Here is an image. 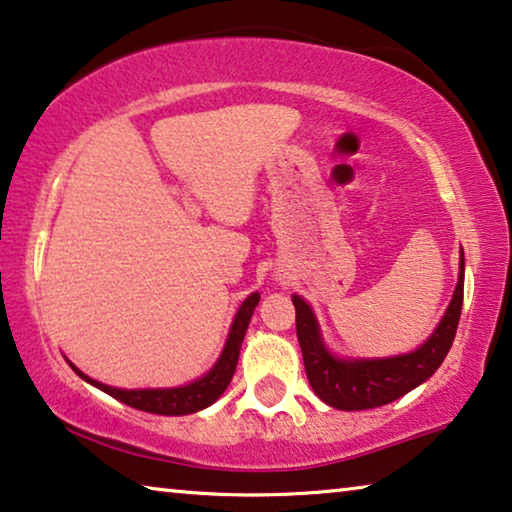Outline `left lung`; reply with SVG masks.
Returning <instances> with one entry per match:
<instances>
[{
	"label": "left lung",
	"mask_w": 512,
	"mask_h": 512,
	"mask_svg": "<svg viewBox=\"0 0 512 512\" xmlns=\"http://www.w3.org/2000/svg\"><path fill=\"white\" fill-rule=\"evenodd\" d=\"M464 301V250L459 262V280L452 301L427 341L408 355L383 359H341L331 355L322 341L313 308L299 294L292 304L297 311V338L304 355L308 383L331 408L366 410L403 397L436 373L455 341Z\"/></svg>",
	"instance_id": "8db88e82"
}]
</instances>
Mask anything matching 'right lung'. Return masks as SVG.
I'll return each instance as SVG.
<instances>
[{
	"label": "right lung",
	"mask_w": 512,
	"mask_h": 512,
	"mask_svg": "<svg viewBox=\"0 0 512 512\" xmlns=\"http://www.w3.org/2000/svg\"><path fill=\"white\" fill-rule=\"evenodd\" d=\"M257 304H259L257 292H253L246 301H243L239 313H236V318L232 322V329H229L225 350H222L220 359L215 362V366L206 373V376H201L190 385L167 387V390H120V387H111L88 378L71 362L69 366L85 380V383L99 387L102 392L111 394L113 399L127 403V406H132L136 410H146V413H155V415L197 413V410H204L206 406H211L213 401H218L222 397V392L227 390V385L232 383L236 362H239L243 336H246V329L250 325V318H253V311Z\"/></svg>",
	"instance_id": "1"
}]
</instances>
